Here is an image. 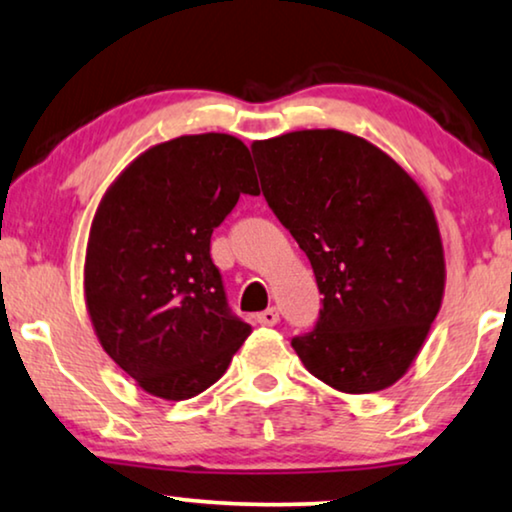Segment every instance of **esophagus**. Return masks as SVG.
<instances>
[{"mask_svg": "<svg viewBox=\"0 0 512 512\" xmlns=\"http://www.w3.org/2000/svg\"><path fill=\"white\" fill-rule=\"evenodd\" d=\"M257 323H260V325H269V327L276 325V323H278V309H274V306H271V309L257 313Z\"/></svg>", "mask_w": 512, "mask_h": 512, "instance_id": "1", "label": "esophagus"}]
</instances>
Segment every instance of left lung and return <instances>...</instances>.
Listing matches in <instances>:
<instances>
[{"label":"left lung","instance_id":"left-lung-1","mask_svg":"<svg viewBox=\"0 0 512 512\" xmlns=\"http://www.w3.org/2000/svg\"><path fill=\"white\" fill-rule=\"evenodd\" d=\"M252 154L264 199L323 295L292 349L337 391L391 386L417 358L445 290L431 203L391 156L335 128L255 142Z\"/></svg>","mask_w":512,"mask_h":512}]
</instances>
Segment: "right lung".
Segmentation results:
<instances>
[{
  "label": "right lung",
  "mask_w": 512,
  "mask_h": 512,
  "mask_svg": "<svg viewBox=\"0 0 512 512\" xmlns=\"http://www.w3.org/2000/svg\"><path fill=\"white\" fill-rule=\"evenodd\" d=\"M241 194H260L250 149L234 135H182L138 156L95 213L88 313L107 356L147 393L199 395L250 335L210 257Z\"/></svg>",
  "instance_id": "obj_1"
}]
</instances>
